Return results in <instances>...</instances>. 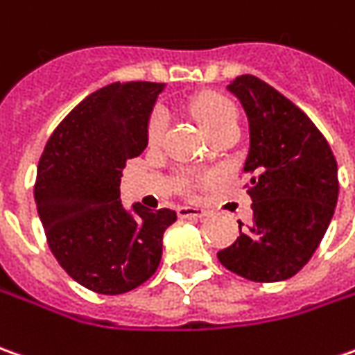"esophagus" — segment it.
<instances>
[{"instance_id": "obj_1", "label": "esophagus", "mask_w": 355, "mask_h": 355, "mask_svg": "<svg viewBox=\"0 0 355 355\" xmlns=\"http://www.w3.org/2000/svg\"><path fill=\"white\" fill-rule=\"evenodd\" d=\"M178 218H206L208 210L204 208H194V206H180L177 210Z\"/></svg>"}]
</instances>
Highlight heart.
Returning a JSON list of instances; mask_svg holds the SVG:
<instances>
[{"instance_id": "heart-1", "label": "heart", "mask_w": 355, "mask_h": 355, "mask_svg": "<svg viewBox=\"0 0 355 355\" xmlns=\"http://www.w3.org/2000/svg\"><path fill=\"white\" fill-rule=\"evenodd\" d=\"M192 112L208 133H214V131L226 128L230 123H238L236 105L220 94H202V96H198L192 102ZM165 131L166 114L161 107H155L149 114L147 125H145V137L151 145H157L165 137Z\"/></svg>"}]
</instances>
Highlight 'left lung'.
<instances>
[{"label":"left lung","mask_w":355,"mask_h":355,"mask_svg":"<svg viewBox=\"0 0 355 355\" xmlns=\"http://www.w3.org/2000/svg\"><path fill=\"white\" fill-rule=\"evenodd\" d=\"M227 90L250 119L243 171L253 224L218 251L227 271L255 283L297 275L320 245L338 202V165L328 141L299 105L257 76L243 74ZM241 227V222H239Z\"/></svg>","instance_id":"left-lung-1"}]
</instances>
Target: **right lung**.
Segmentation results:
<instances>
[{"instance_id": "add662e5", "label": "right lung", "mask_w": 355, "mask_h": 355, "mask_svg": "<svg viewBox=\"0 0 355 355\" xmlns=\"http://www.w3.org/2000/svg\"><path fill=\"white\" fill-rule=\"evenodd\" d=\"M163 84L114 82L86 96L53 131L39 159L35 202L46 243L82 287L121 295L157 271L177 212H128L121 171L147 147L145 125Z\"/></svg>"}]
</instances>
